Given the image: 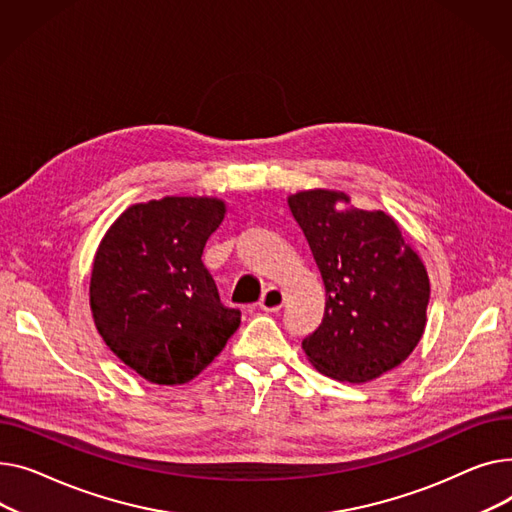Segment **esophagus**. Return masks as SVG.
<instances>
[{
	"label": "esophagus",
	"instance_id": "esophagus-1",
	"mask_svg": "<svg viewBox=\"0 0 512 512\" xmlns=\"http://www.w3.org/2000/svg\"><path fill=\"white\" fill-rule=\"evenodd\" d=\"M283 302H285L283 291H281L279 287H268V289L262 293L258 306H260V310H264V312H279L281 306H283Z\"/></svg>",
	"mask_w": 512,
	"mask_h": 512
}]
</instances>
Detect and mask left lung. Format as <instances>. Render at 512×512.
I'll return each mask as SVG.
<instances>
[{"instance_id": "obj_1", "label": "left lung", "mask_w": 512, "mask_h": 512, "mask_svg": "<svg viewBox=\"0 0 512 512\" xmlns=\"http://www.w3.org/2000/svg\"><path fill=\"white\" fill-rule=\"evenodd\" d=\"M341 192L289 196L324 281L320 326L302 341L312 366L362 384L397 368L424 335L430 281L424 262L382 210H337Z\"/></svg>"}]
</instances>
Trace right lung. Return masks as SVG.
Returning <instances> with one entry per match:
<instances>
[{"label":"right lung","instance_id":"obj_1","mask_svg":"<svg viewBox=\"0 0 512 512\" xmlns=\"http://www.w3.org/2000/svg\"><path fill=\"white\" fill-rule=\"evenodd\" d=\"M225 217L217 198L130 206L97 250L90 310L107 347L155 384H184L223 351L242 312L221 304L202 262Z\"/></svg>","mask_w":512,"mask_h":512}]
</instances>
